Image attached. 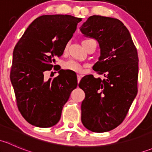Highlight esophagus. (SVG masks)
<instances>
[{
    "mask_svg": "<svg viewBox=\"0 0 152 152\" xmlns=\"http://www.w3.org/2000/svg\"><path fill=\"white\" fill-rule=\"evenodd\" d=\"M81 79H82V76H81V75H77V81H78V83H79V82H80Z\"/></svg>",
    "mask_w": 152,
    "mask_h": 152,
    "instance_id": "34e87169",
    "label": "esophagus"
}]
</instances>
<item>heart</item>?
I'll use <instances>...</instances> for the list:
<instances>
[{
	"label": "heart",
	"mask_w": 152,
	"mask_h": 152,
	"mask_svg": "<svg viewBox=\"0 0 152 152\" xmlns=\"http://www.w3.org/2000/svg\"><path fill=\"white\" fill-rule=\"evenodd\" d=\"M67 46L65 47V51H66L67 50ZM64 67H65V69H67V70H72V71L76 72V73H80V72H82V65L74 60L67 61V62H65V65H64Z\"/></svg>",
	"instance_id": "b5f03b06"
}]
</instances>
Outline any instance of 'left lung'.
I'll return each mask as SVG.
<instances>
[{
    "label": "left lung",
    "instance_id": "8db88e82",
    "mask_svg": "<svg viewBox=\"0 0 152 152\" xmlns=\"http://www.w3.org/2000/svg\"><path fill=\"white\" fill-rule=\"evenodd\" d=\"M79 28L99 42L100 56L93 69L104 76L81 79L79 87L85 93L82 122L90 131L106 132L123 122L137 96V49L128 29L116 18L93 15Z\"/></svg>",
    "mask_w": 152,
    "mask_h": 152
}]
</instances>
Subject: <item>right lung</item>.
Here are the masks:
<instances>
[{"instance_id":"obj_1","label":"right lung","mask_w":152,"mask_h":152,"mask_svg":"<svg viewBox=\"0 0 152 152\" xmlns=\"http://www.w3.org/2000/svg\"><path fill=\"white\" fill-rule=\"evenodd\" d=\"M82 18L47 15L35 19L15 45L10 79L17 104L23 117L41 128L59 122L64 105L77 87L61 69L56 77L46 81L44 73L51 70L55 58L63 54Z\"/></svg>"}]
</instances>
